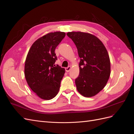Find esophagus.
Masks as SVG:
<instances>
[{
    "label": "esophagus",
    "instance_id": "obj_1",
    "mask_svg": "<svg viewBox=\"0 0 134 134\" xmlns=\"http://www.w3.org/2000/svg\"><path fill=\"white\" fill-rule=\"evenodd\" d=\"M70 69H71V67H70V66H69L67 67V68H65V71H66V72H69V71L70 70Z\"/></svg>",
    "mask_w": 134,
    "mask_h": 134
}]
</instances>
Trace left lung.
Wrapping results in <instances>:
<instances>
[{
	"label": "left lung",
	"mask_w": 134,
	"mask_h": 134,
	"mask_svg": "<svg viewBox=\"0 0 134 134\" xmlns=\"http://www.w3.org/2000/svg\"><path fill=\"white\" fill-rule=\"evenodd\" d=\"M66 35L75 43L80 58L79 75L75 80L77 90L84 97L94 96L103 90L110 76L108 52L103 43L92 34L71 32Z\"/></svg>",
	"instance_id": "1"
}]
</instances>
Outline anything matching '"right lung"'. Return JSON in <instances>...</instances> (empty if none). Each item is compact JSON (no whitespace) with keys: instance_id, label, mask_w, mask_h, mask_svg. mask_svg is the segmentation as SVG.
<instances>
[{"instance_id":"1","label":"right lung","mask_w":134,"mask_h":134,"mask_svg":"<svg viewBox=\"0 0 134 134\" xmlns=\"http://www.w3.org/2000/svg\"><path fill=\"white\" fill-rule=\"evenodd\" d=\"M65 36L62 32H51L32 44L25 62V75L31 90L40 98L51 99L57 95L65 69L55 63V48Z\"/></svg>"}]
</instances>
